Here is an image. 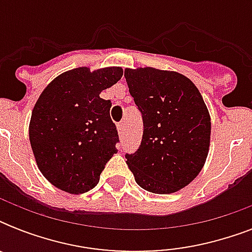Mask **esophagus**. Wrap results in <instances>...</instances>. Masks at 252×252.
I'll return each instance as SVG.
<instances>
[{"mask_svg":"<svg viewBox=\"0 0 252 252\" xmlns=\"http://www.w3.org/2000/svg\"><path fill=\"white\" fill-rule=\"evenodd\" d=\"M118 130H119V134L124 133V132H126V123L124 122L118 123Z\"/></svg>","mask_w":252,"mask_h":252,"instance_id":"1","label":"esophagus"}]
</instances>
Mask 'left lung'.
Returning <instances> with one entry per match:
<instances>
[{"mask_svg":"<svg viewBox=\"0 0 252 252\" xmlns=\"http://www.w3.org/2000/svg\"><path fill=\"white\" fill-rule=\"evenodd\" d=\"M124 77L144 122L141 145L126 154V165L141 188L174 193L191 183L207 161L211 116L203 96L178 72L126 68Z\"/></svg>","mask_w":252,"mask_h":252,"instance_id":"left-lung-1","label":"left lung"}]
</instances>
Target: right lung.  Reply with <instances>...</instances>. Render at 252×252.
I'll return each mask as SVG.
<instances>
[{"label": "right lung", "mask_w": 252, "mask_h": 252, "mask_svg": "<svg viewBox=\"0 0 252 252\" xmlns=\"http://www.w3.org/2000/svg\"><path fill=\"white\" fill-rule=\"evenodd\" d=\"M122 77L119 66L72 69L56 77L35 103L30 144L40 172L61 191L80 195L93 189L118 152L111 100L99 94Z\"/></svg>", "instance_id": "add662e5"}]
</instances>
